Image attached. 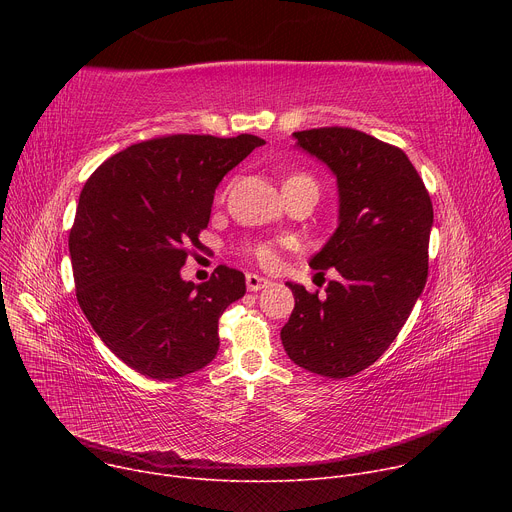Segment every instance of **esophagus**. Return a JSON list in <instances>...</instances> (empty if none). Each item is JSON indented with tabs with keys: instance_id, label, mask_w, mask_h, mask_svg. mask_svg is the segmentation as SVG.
Wrapping results in <instances>:
<instances>
[{
	"instance_id": "1",
	"label": "esophagus",
	"mask_w": 512,
	"mask_h": 512,
	"mask_svg": "<svg viewBox=\"0 0 512 512\" xmlns=\"http://www.w3.org/2000/svg\"><path fill=\"white\" fill-rule=\"evenodd\" d=\"M245 281H247V289L249 291H259V289H263V287H267L271 283L269 279H265L261 275H255V273H247Z\"/></svg>"
}]
</instances>
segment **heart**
Returning a JSON list of instances; mask_svg holds the SVG:
<instances>
[{
    "label": "heart",
    "instance_id": "b5f03b06",
    "mask_svg": "<svg viewBox=\"0 0 512 512\" xmlns=\"http://www.w3.org/2000/svg\"><path fill=\"white\" fill-rule=\"evenodd\" d=\"M304 176V174H300ZM283 241H257L247 247V251L263 265V267H275L279 259V249L283 247Z\"/></svg>",
    "mask_w": 512,
    "mask_h": 512
}]
</instances>
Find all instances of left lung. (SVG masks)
Here are the masks:
<instances>
[{
  "label": "left lung",
  "mask_w": 512,
  "mask_h": 512,
  "mask_svg": "<svg viewBox=\"0 0 512 512\" xmlns=\"http://www.w3.org/2000/svg\"><path fill=\"white\" fill-rule=\"evenodd\" d=\"M294 135L338 182L340 223L310 267H334L340 279L328 283L322 298L285 283L296 306L281 342L302 369L346 379L391 346L421 296L433 206L397 145L338 125Z\"/></svg>",
  "instance_id": "1"
}]
</instances>
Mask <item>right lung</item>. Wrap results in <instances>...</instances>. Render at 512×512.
<instances>
[{
  "instance_id": "right-lung-1",
  "label": "right lung",
  "mask_w": 512,
  "mask_h": 512,
  "mask_svg": "<svg viewBox=\"0 0 512 512\" xmlns=\"http://www.w3.org/2000/svg\"><path fill=\"white\" fill-rule=\"evenodd\" d=\"M263 143L162 135L111 156L83 186L68 235L77 300L133 371L168 381L216 356L218 318L245 296V275L218 265L194 285L180 269L200 247L218 182Z\"/></svg>"
}]
</instances>
